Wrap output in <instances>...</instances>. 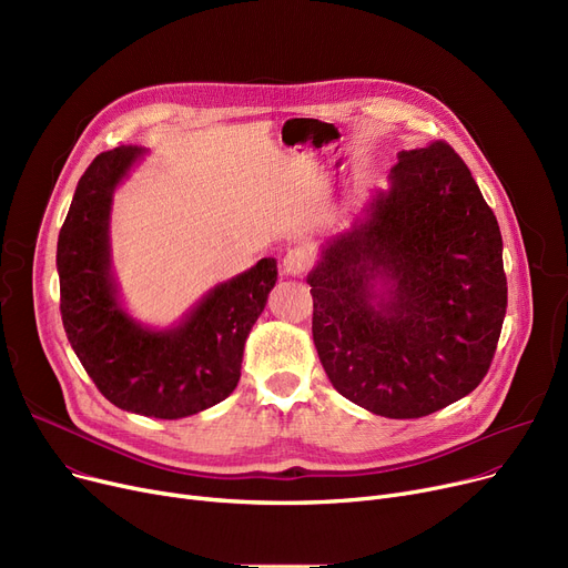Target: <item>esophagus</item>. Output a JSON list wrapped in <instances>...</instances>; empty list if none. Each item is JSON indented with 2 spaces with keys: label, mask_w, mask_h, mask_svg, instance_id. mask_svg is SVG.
Masks as SVG:
<instances>
[{
  "label": "esophagus",
  "mask_w": 568,
  "mask_h": 568,
  "mask_svg": "<svg viewBox=\"0 0 568 568\" xmlns=\"http://www.w3.org/2000/svg\"><path fill=\"white\" fill-rule=\"evenodd\" d=\"M313 264H315L313 251L300 246V248H292V251L285 253V257H283V272L287 276L300 278V276H306L311 272Z\"/></svg>",
  "instance_id": "34e87169"
}]
</instances>
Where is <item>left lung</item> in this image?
Masks as SVG:
<instances>
[{
	"mask_svg": "<svg viewBox=\"0 0 568 568\" xmlns=\"http://www.w3.org/2000/svg\"><path fill=\"white\" fill-rule=\"evenodd\" d=\"M306 281L320 362L354 405L419 419L486 377L506 315L501 234L446 142L400 152Z\"/></svg>",
	"mask_w": 568,
	"mask_h": 568,
	"instance_id": "8db88e82",
	"label": "left lung"
}]
</instances>
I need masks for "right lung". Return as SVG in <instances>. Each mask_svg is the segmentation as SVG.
I'll return each mask as SVG.
<instances>
[{"label": "right lung", "instance_id": "add662e5", "mask_svg": "<svg viewBox=\"0 0 568 568\" xmlns=\"http://www.w3.org/2000/svg\"><path fill=\"white\" fill-rule=\"evenodd\" d=\"M142 154V146H116L80 176L57 239L59 308L80 364L112 405L154 419H184L234 392L246 338L278 268L274 257H262L209 290L168 329L133 320L112 276L110 212L116 186Z\"/></svg>", "mask_w": 568, "mask_h": 568}]
</instances>
